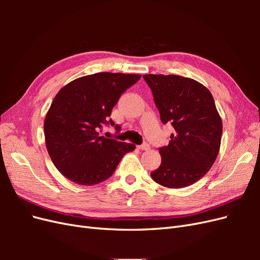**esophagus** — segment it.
Here are the masks:
<instances>
[{
	"label": "esophagus",
	"mask_w": 260,
	"mask_h": 260,
	"mask_svg": "<svg viewBox=\"0 0 260 260\" xmlns=\"http://www.w3.org/2000/svg\"><path fill=\"white\" fill-rule=\"evenodd\" d=\"M138 148L139 149H142V151H147V149H149V144L143 143V144H141V145H138Z\"/></svg>",
	"instance_id": "esophagus-1"
}]
</instances>
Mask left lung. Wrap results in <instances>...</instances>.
Masks as SVG:
<instances>
[{
	"label": "left lung",
	"mask_w": 260,
	"mask_h": 260,
	"mask_svg": "<svg viewBox=\"0 0 260 260\" xmlns=\"http://www.w3.org/2000/svg\"><path fill=\"white\" fill-rule=\"evenodd\" d=\"M162 123L175 132L159 148L160 166L151 172L158 184L179 188L195 183L214 165L221 143L222 121L210 91L191 78L144 75Z\"/></svg>",
	"instance_id": "left-lung-1"
}]
</instances>
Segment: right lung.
<instances>
[{"label": "right lung", "instance_id": "obj_1", "mask_svg": "<svg viewBox=\"0 0 260 260\" xmlns=\"http://www.w3.org/2000/svg\"><path fill=\"white\" fill-rule=\"evenodd\" d=\"M141 75L99 73L69 82L54 98L44 120L49 155L60 174L80 185H94L111 177L135 144L100 135L121 94ZM119 130V125H115Z\"/></svg>", "mask_w": 260, "mask_h": 260}]
</instances>
